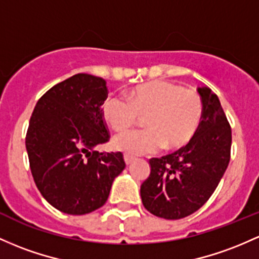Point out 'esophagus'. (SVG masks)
<instances>
[{"label":"esophagus","instance_id":"esophagus-1","mask_svg":"<svg viewBox=\"0 0 259 259\" xmlns=\"http://www.w3.org/2000/svg\"><path fill=\"white\" fill-rule=\"evenodd\" d=\"M124 160H125V163L129 166V164H132L133 162H134L135 158L133 157V156H129V155H124Z\"/></svg>","mask_w":259,"mask_h":259}]
</instances>
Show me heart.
Returning <instances> with one entry per match:
<instances>
[{"mask_svg": "<svg viewBox=\"0 0 259 259\" xmlns=\"http://www.w3.org/2000/svg\"><path fill=\"white\" fill-rule=\"evenodd\" d=\"M120 97H108L102 115L115 133L129 130L144 118V129L125 133L113 140V147L126 155L139 156L164 149L173 151L187 146L197 134L203 101L194 91L171 81L139 84Z\"/></svg>", "mask_w": 259, "mask_h": 259, "instance_id": "1", "label": "heart"}]
</instances>
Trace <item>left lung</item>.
Masks as SVG:
<instances>
[{
	"label": "left lung",
	"mask_w": 259,
	"mask_h": 259,
	"mask_svg": "<svg viewBox=\"0 0 259 259\" xmlns=\"http://www.w3.org/2000/svg\"><path fill=\"white\" fill-rule=\"evenodd\" d=\"M203 116L187 146L151 158V173L141 184L144 206L158 218L178 220L200 209L220 183L231 157V126L218 96L199 87Z\"/></svg>",
	"instance_id": "1"
}]
</instances>
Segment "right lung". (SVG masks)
Listing matches in <instances>:
<instances>
[{
	"mask_svg": "<svg viewBox=\"0 0 259 259\" xmlns=\"http://www.w3.org/2000/svg\"><path fill=\"white\" fill-rule=\"evenodd\" d=\"M107 97L103 78L77 73L47 91L30 116L25 147L34 182L48 203L65 214L103 206L125 168L121 152L95 150L109 141L102 115Z\"/></svg>",
	"mask_w": 259,
	"mask_h": 259,
	"instance_id": "obj_1",
	"label": "right lung"
}]
</instances>
